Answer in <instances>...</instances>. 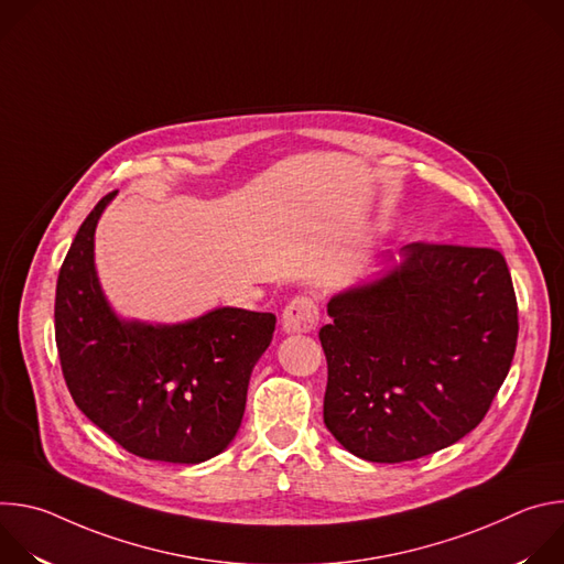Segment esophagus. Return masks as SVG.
Segmentation results:
<instances>
[{
	"mask_svg": "<svg viewBox=\"0 0 564 564\" xmlns=\"http://www.w3.org/2000/svg\"><path fill=\"white\" fill-rule=\"evenodd\" d=\"M283 330L290 335L312 333L318 324V307L312 296H296L283 310Z\"/></svg>",
	"mask_w": 564,
	"mask_h": 564,
	"instance_id": "obj_1",
	"label": "esophagus"
}]
</instances>
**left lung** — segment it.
<instances>
[{"label":"left lung","instance_id":"8db88e82","mask_svg":"<svg viewBox=\"0 0 564 564\" xmlns=\"http://www.w3.org/2000/svg\"><path fill=\"white\" fill-rule=\"evenodd\" d=\"M381 279L328 303L324 422L368 462H411L470 433L518 344V301L491 248L411 243Z\"/></svg>","mask_w":564,"mask_h":564}]
</instances>
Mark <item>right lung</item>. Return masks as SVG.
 I'll return each mask as SVG.
<instances>
[{"instance_id":"add662e5","label":"right lung","mask_w":564,"mask_h":564,"mask_svg":"<svg viewBox=\"0 0 564 564\" xmlns=\"http://www.w3.org/2000/svg\"><path fill=\"white\" fill-rule=\"evenodd\" d=\"M107 194L79 225L59 268L55 344L75 406L124 451L198 464L234 440L250 375L276 316L218 307L187 324L147 326L109 307L94 265V234Z\"/></svg>"}]
</instances>
